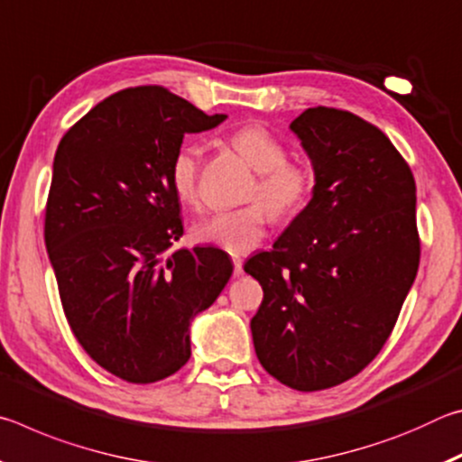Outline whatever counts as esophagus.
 Masks as SVG:
<instances>
[{
  "mask_svg": "<svg viewBox=\"0 0 462 462\" xmlns=\"http://www.w3.org/2000/svg\"><path fill=\"white\" fill-rule=\"evenodd\" d=\"M232 264H234V275L240 277L242 275V259H240V256H234Z\"/></svg>",
  "mask_w": 462,
  "mask_h": 462,
  "instance_id": "esophagus-1",
  "label": "esophagus"
}]
</instances>
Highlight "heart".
<instances>
[{"mask_svg":"<svg viewBox=\"0 0 462 462\" xmlns=\"http://www.w3.org/2000/svg\"><path fill=\"white\" fill-rule=\"evenodd\" d=\"M230 144L259 173L250 191V199L256 201L203 217L193 224L191 236L199 245L220 248L228 254H245L261 245L271 216L291 220L310 206L316 177L308 162L287 159L285 144L264 126H242L230 136ZM199 159L201 148L183 143L169 165L171 191L187 206L198 201Z\"/></svg>","mask_w":462,"mask_h":462,"instance_id":"heart-1","label":"heart"}]
</instances>
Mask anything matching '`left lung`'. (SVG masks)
<instances>
[{"label":"left lung","mask_w":462,"mask_h":462,"mask_svg":"<svg viewBox=\"0 0 462 462\" xmlns=\"http://www.w3.org/2000/svg\"><path fill=\"white\" fill-rule=\"evenodd\" d=\"M314 165L310 206L245 271L264 371L297 391L353 379L385 346L420 264L416 181L383 132L336 107L291 122Z\"/></svg>","instance_id":"obj_1"}]
</instances>
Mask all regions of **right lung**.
Returning a JSON list of instances; mask_svg holds the SVG:
<instances>
[{
  "label": "right lung",
  "instance_id": "right-lung-1",
  "mask_svg": "<svg viewBox=\"0 0 462 462\" xmlns=\"http://www.w3.org/2000/svg\"><path fill=\"white\" fill-rule=\"evenodd\" d=\"M161 85L122 89L60 138L44 242L67 322L101 369L156 383L189 361V324L232 275L220 248H181V203L169 165L183 136L216 128Z\"/></svg>",
  "mask_w": 462,
  "mask_h": 462
}]
</instances>
